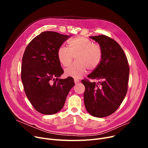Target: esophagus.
<instances>
[{
  "label": "esophagus",
  "mask_w": 148,
  "mask_h": 148,
  "mask_svg": "<svg viewBox=\"0 0 148 148\" xmlns=\"http://www.w3.org/2000/svg\"><path fill=\"white\" fill-rule=\"evenodd\" d=\"M74 83H75V84H77V83H79V80H78V79H74Z\"/></svg>",
  "instance_id": "esophagus-1"
}]
</instances>
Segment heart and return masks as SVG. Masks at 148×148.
<instances>
[{"label":"heart","mask_w":148,"mask_h":148,"mask_svg":"<svg viewBox=\"0 0 148 148\" xmlns=\"http://www.w3.org/2000/svg\"><path fill=\"white\" fill-rule=\"evenodd\" d=\"M68 48L60 46L58 58L64 66H68L76 56V61L65 69L66 75L79 78L86 74L88 68L96 69L103 58V49L98 44L94 43L86 37H77L68 42Z\"/></svg>","instance_id":"b5f03b06"}]
</instances>
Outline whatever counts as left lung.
I'll return each instance as SVG.
<instances>
[{
  "mask_svg": "<svg viewBox=\"0 0 148 148\" xmlns=\"http://www.w3.org/2000/svg\"><path fill=\"white\" fill-rule=\"evenodd\" d=\"M90 38L101 47L103 58L98 66L88 76L100 82L82 80L85 86L84 102L89 114L104 118L117 110L125 98L130 68L125 53L116 41L104 35Z\"/></svg>",
  "mask_w": 148,
  "mask_h": 148,
  "instance_id": "obj_1",
  "label": "left lung"
}]
</instances>
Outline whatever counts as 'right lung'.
Wrapping results in <instances>:
<instances>
[{"instance_id": "add662e5", "label": "right lung", "mask_w": 148, "mask_h": 148, "mask_svg": "<svg viewBox=\"0 0 148 148\" xmlns=\"http://www.w3.org/2000/svg\"><path fill=\"white\" fill-rule=\"evenodd\" d=\"M71 35L45 31L31 41L23 54L21 78L25 94L35 109L53 114L63 108L74 86L73 78L64 73L58 58V49Z\"/></svg>"}]
</instances>
